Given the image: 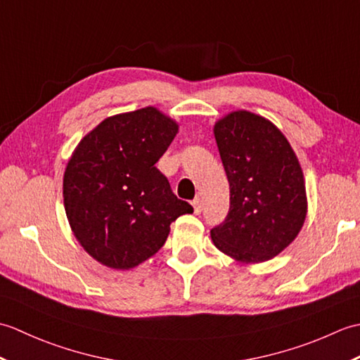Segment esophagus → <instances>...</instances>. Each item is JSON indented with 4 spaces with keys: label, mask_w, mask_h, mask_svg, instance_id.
<instances>
[{
    "label": "esophagus",
    "mask_w": 360,
    "mask_h": 360,
    "mask_svg": "<svg viewBox=\"0 0 360 360\" xmlns=\"http://www.w3.org/2000/svg\"><path fill=\"white\" fill-rule=\"evenodd\" d=\"M192 205H193V212L196 213V215H200L201 210H202V201L200 200V198H196V200H193Z\"/></svg>",
    "instance_id": "obj_1"
}]
</instances>
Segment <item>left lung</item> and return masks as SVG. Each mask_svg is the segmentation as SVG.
I'll list each match as a JSON object with an SVG mask.
<instances>
[{"label":"left lung","mask_w":360,"mask_h":360,"mask_svg":"<svg viewBox=\"0 0 360 360\" xmlns=\"http://www.w3.org/2000/svg\"><path fill=\"white\" fill-rule=\"evenodd\" d=\"M213 134L231 184V209L210 231L212 241L235 262L264 263L297 238L307 219L302 165L278 127L248 110L218 119Z\"/></svg>","instance_id":"obj_1"}]
</instances>
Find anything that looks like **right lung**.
Listing matches in <instances>:
<instances>
[{"mask_svg":"<svg viewBox=\"0 0 360 360\" xmlns=\"http://www.w3.org/2000/svg\"><path fill=\"white\" fill-rule=\"evenodd\" d=\"M179 124L156 106L114 114L82 137L63 174L75 240L96 262L128 271L164 246L173 221L193 207L155 164Z\"/></svg>","mask_w":360,"mask_h":360,"instance_id":"obj_1","label":"right lung"}]
</instances>
